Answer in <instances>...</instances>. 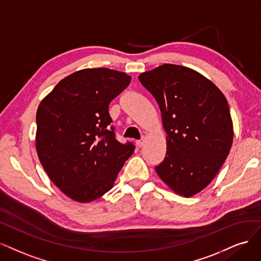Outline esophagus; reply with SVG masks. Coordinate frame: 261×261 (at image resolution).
<instances>
[{"mask_svg":"<svg viewBox=\"0 0 261 261\" xmlns=\"http://www.w3.org/2000/svg\"><path fill=\"white\" fill-rule=\"evenodd\" d=\"M137 144L139 147H142L143 144H144V140H140V141H137Z\"/></svg>","mask_w":261,"mask_h":261,"instance_id":"1","label":"esophagus"}]
</instances>
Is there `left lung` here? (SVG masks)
Listing matches in <instances>:
<instances>
[{
  "label": "left lung",
  "instance_id": "8db88e82",
  "mask_svg": "<svg viewBox=\"0 0 261 261\" xmlns=\"http://www.w3.org/2000/svg\"><path fill=\"white\" fill-rule=\"evenodd\" d=\"M139 79L158 103L167 133L166 157L155 170L175 194L194 196L230 153L234 132L228 100L214 82L189 67L164 64Z\"/></svg>",
  "mask_w": 261,
  "mask_h": 261
}]
</instances>
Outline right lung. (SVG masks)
I'll use <instances>...</instances> for the list:
<instances>
[{
	"instance_id": "add662e5",
	"label": "right lung",
	"mask_w": 261,
	"mask_h": 261,
	"mask_svg": "<svg viewBox=\"0 0 261 261\" xmlns=\"http://www.w3.org/2000/svg\"><path fill=\"white\" fill-rule=\"evenodd\" d=\"M131 77L108 68H86L57 83L37 111L36 149L48 178L78 203L112 190L132 143L121 144L111 127L109 103Z\"/></svg>"
}]
</instances>
